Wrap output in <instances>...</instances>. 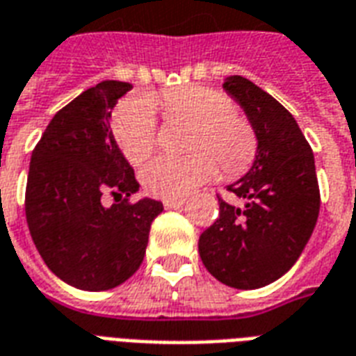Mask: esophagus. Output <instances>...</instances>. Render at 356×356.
<instances>
[{
    "label": "esophagus",
    "mask_w": 356,
    "mask_h": 356,
    "mask_svg": "<svg viewBox=\"0 0 356 356\" xmlns=\"http://www.w3.org/2000/svg\"><path fill=\"white\" fill-rule=\"evenodd\" d=\"M162 204H164L165 209H175V207H181V205L185 204V200L183 198H165Z\"/></svg>",
    "instance_id": "esophagus-1"
}]
</instances>
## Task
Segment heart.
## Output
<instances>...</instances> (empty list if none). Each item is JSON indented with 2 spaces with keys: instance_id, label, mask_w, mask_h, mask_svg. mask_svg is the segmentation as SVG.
I'll return each mask as SVG.
<instances>
[{
  "instance_id": "heart-1",
  "label": "heart",
  "mask_w": 356,
  "mask_h": 356,
  "mask_svg": "<svg viewBox=\"0 0 356 356\" xmlns=\"http://www.w3.org/2000/svg\"><path fill=\"white\" fill-rule=\"evenodd\" d=\"M170 124L191 126L183 158H156L141 170L145 191L156 198H183L217 173H243L257 156L259 139L251 120L234 111L222 90L192 84L151 97ZM156 118L143 102H126L113 117V138L130 164H141L156 145Z\"/></svg>"
}]
</instances>
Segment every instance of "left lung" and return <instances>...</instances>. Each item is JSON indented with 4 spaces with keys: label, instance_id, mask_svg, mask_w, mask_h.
I'll return each mask as SVG.
<instances>
[{
    "label": "left lung",
    "instance_id": "8db88e82",
    "mask_svg": "<svg viewBox=\"0 0 356 356\" xmlns=\"http://www.w3.org/2000/svg\"><path fill=\"white\" fill-rule=\"evenodd\" d=\"M254 126L259 149L247 175L218 196V217L200 236L202 262L234 289H260L291 270L312 238L321 207L315 158L296 120L249 79L225 81Z\"/></svg>",
    "mask_w": 356,
    "mask_h": 356
}]
</instances>
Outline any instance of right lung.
Segmentation results:
<instances>
[{
    "label": "right lung",
    "mask_w": 356,
    "mask_h": 356,
    "mask_svg": "<svg viewBox=\"0 0 356 356\" xmlns=\"http://www.w3.org/2000/svg\"><path fill=\"white\" fill-rule=\"evenodd\" d=\"M130 83L104 81L54 115L31 152L26 220L52 273L81 291H109L143 262L164 205L131 202L139 183L115 143L109 118ZM115 200L105 208L101 198Z\"/></svg>",
    "instance_id": "add662e5"
}]
</instances>
